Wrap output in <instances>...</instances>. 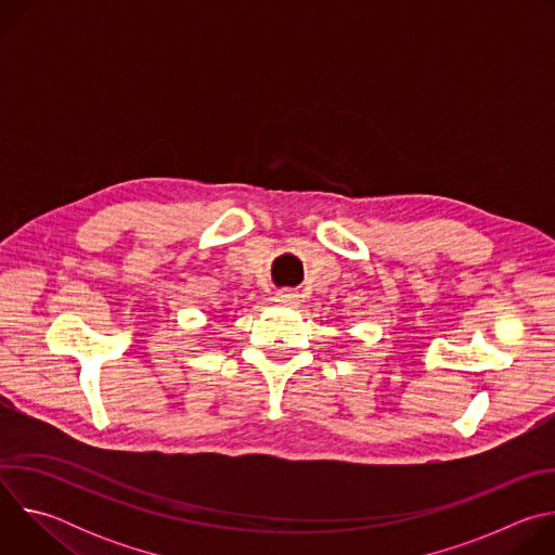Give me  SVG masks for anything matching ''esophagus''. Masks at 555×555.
<instances>
[{"instance_id":"34e87169","label":"esophagus","mask_w":555,"mask_h":555,"mask_svg":"<svg viewBox=\"0 0 555 555\" xmlns=\"http://www.w3.org/2000/svg\"><path fill=\"white\" fill-rule=\"evenodd\" d=\"M276 300H279L281 305H285V307H296V305L300 302V294L294 292V289H281V292L276 294Z\"/></svg>"}]
</instances>
